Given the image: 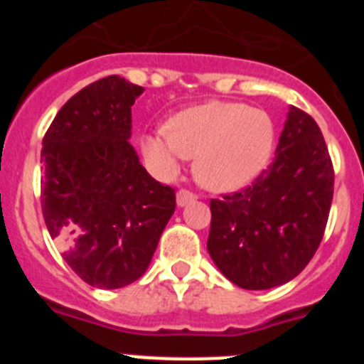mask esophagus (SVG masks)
I'll return each mask as SVG.
<instances>
[{
  "label": "esophagus",
  "instance_id": "esophagus-1",
  "mask_svg": "<svg viewBox=\"0 0 364 364\" xmlns=\"http://www.w3.org/2000/svg\"><path fill=\"white\" fill-rule=\"evenodd\" d=\"M193 200H197V195L193 191H189V189H180V191L176 193V204H178L180 208Z\"/></svg>",
  "mask_w": 364,
  "mask_h": 364
}]
</instances>
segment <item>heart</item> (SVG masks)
Masks as SVG:
<instances>
[{"label": "heart", "instance_id": "heart-1", "mask_svg": "<svg viewBox=\"0 0 364 364\" xmlns=\"http://www.w3.org/2000/svg\"><path fill=\"white\" fill-rule=\"evenodd\" d=\"M154 171L171 176L186 159L195 176L211 191H235L264 171L275 146V125L268 112L240 102L211 100L176 112L169 125L140 140Z\"/></svg>", "mask_w": 364, "mask_h": 364}]
</instances>
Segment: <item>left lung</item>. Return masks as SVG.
Masks as SVG:
<instances>
[{
	"label": "left lung",
	"mask_w": 364,
	"mask_h": 364,
	"mask_svg": "<svg viewBox=\"0 0 364 364\" xmlns=\"http://www.w3.org/2000/svg\"><path fill=\"white\" fill-rule=\"evenodd\" d=\"M333 198V166L319 125L290 107L275 159L252 186L213 198L208 252L233 284L269 290L315 255Z\"/></svg>",
	"instance_id": "obj_1"
}]
</instances>
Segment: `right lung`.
Masks as SVG:
<instances>
[{
	"label": "right lung",
	"mask_w": 364,
	"mask_h": 364,
	"mask_svg": "<svg viewBox=\"0 0 364 364\" xmlns=\"http://www.w3.org/2000/svg\"><path fill=\"white\" fill-rule=\"evenodd\" d=\"M142 92L117 74L89 83L43 136L47 230L73 272L104 290L142 277L175 213V189L154 180L129 144L131 107Z\"/></svg>",
	"instance_id": "add662e5"
}]
</instances>
